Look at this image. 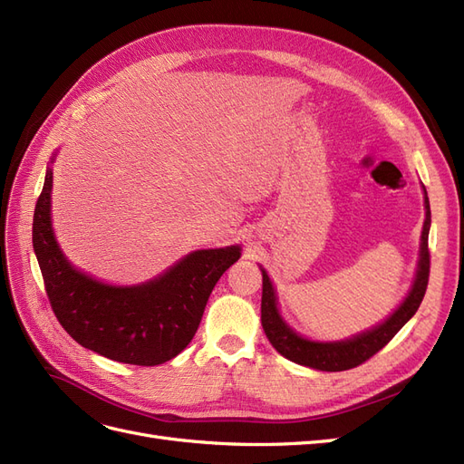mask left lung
I'll use <instances>...</instances> for the list:
<instances>
[{
	"label": "left lung",
	"mask_w": 464,
	"mask_h": 464,
	"mask_svg": "<svg viewBox=\"0 0 464 464\" xmlns=\"http://www.w3.org/2000/svg\"><path fill=\"white\" fill-rule=\"evenodd\" d=\"M426 191V189H424ZM430 201L426 195V222L422 230V247H420V263L414 286L409 296L402 302L399 310L392 314L382 325L362 333L354 339L343 343H312L294 333L286 323L280 319L276 312V298L269 276L263 271V296H261V325L266 334V339L276 348V353L285 358L302 363V366L321 370V372H344L356 368L360 363L370 360L377 354L392 336H395L406 321H409L416 312L420 304L424 300L430 278V247H428V234H430Z\"/></svg>",
	"instance_id": "1"
}]
</instances>
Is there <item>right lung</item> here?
<instances>
[{
    "mask_svg": "<svg viewBox=\"0 0 464 464\" xmlns=\"http://www.w3.org/2000/svg\"><path fill=\"white\" fill-rule=\"evenodd\" d=\"M52 170L34 207L33 246L60 325L92 353L133 366H159L178 356L198 331L207 300L240 247L201 249L141 286L118 288L75 271L53 240Z\"/></svg>",
    "mask_w": 464,
    "mask_h": 464,
    "instance_id": "right-lung-1",
    "label": "right lung"
}]
</instances>
